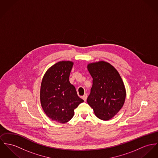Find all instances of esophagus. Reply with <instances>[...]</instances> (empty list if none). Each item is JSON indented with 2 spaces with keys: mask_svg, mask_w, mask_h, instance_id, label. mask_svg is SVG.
Returning a JSON list of instances; mask_svg holds the SVG:
<instances>
[{
  "mask_svg": "<svg viewBox=\"0 0 158 158\" xmlns=\"http://www.w3.org/2000/svg\"><path fill=\"white\" fill-rule=\"evenodd\" d=\"M82 98H83V100H84V101H86V98H87V94H85L82 96Z\"/></svg>",
  "mask_w": 158,
  "mask_h": 158,
  "instance_id": "1",
  "label": "esophagus"
}]
</instances>
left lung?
<instances>
[{
    "label": "left lung",
    "instance_id": "obj_1",
    "mask_svg": "<svg viewBox=\"0 0 158 158\" xmlns=\"http://www.w3.org/2000/svg\"><path fill=\"white\" fill-rule=\"evenodd\" d=\"M93 86L87 103L95 115L102 120H109L121 109L126 98V89L117 70L105 61L89 64Z\"/></svg>",
    "mask_w": 158,
    "mask_h": 158
}]
</instances>
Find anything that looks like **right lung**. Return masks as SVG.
<instances>
[{
	"instance_id": "obj_1",
	"label": "right lung",
	"mask_w": 158,
	"mask_h": 158,
	"mask_svg": "<svg viewBox=\"0 0 158 158\" xmlns=\"http://www.w3.org/2000/svg\"><path fill=\"white\" fill-rule=\"evenodd\" d=\"M73 65L72 62L68 61L54 64L45 73L41 85L43 109L50 119L61 123L70 121L74 109L84 102L69 81Z\"/></svg>"
}]
</instances>
